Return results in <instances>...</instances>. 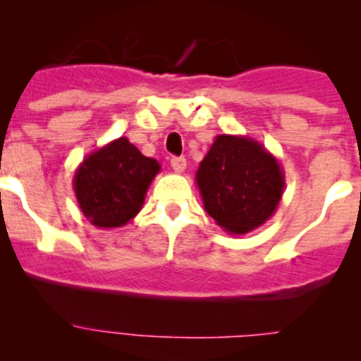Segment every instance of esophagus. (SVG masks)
I'll return each instance as SVG.
<instances>
[{"mask_svg":"<svg viewBox=\"0 0 361 361\" xmlns=\"http://www.w3.org/2000/svg\"><path fill=\"white\" fill-rule=\"evenodd\" d=\"M171 167H173L174 173H183L185 167H187V160H185V157H173L171 159Z\"/></svg>","mask_w":361,"mask_h":361,"instance_id":"1","label":"esophagus"}]
</instances>
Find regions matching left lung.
<instances>
[{"label": "left lung", "instance_id": "1", "mask_svg": "<svg viewBox=\"0 0 361 361\" xmlns=\"http://www.w3.org/2000/svg\"><path fill=\"white\" fill-rule=\"evenodd\" d=\"M206 213L225 232L248 234L278 209L285 173L257 140L218 134L195 173Z\"/></svg>", "mask_w": 361, "mask_h": 361}]
</instances>
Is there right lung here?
<instances>
[{"instance_id": "add662e5", "label": "right lung", "mask_w": 361, "mask_h": 361, "mask_svg": "<svg viewBox=\"0 0 361 361\" xmlns=\"http://www.w3.org/2000/svg\"><path fill=\"white\" fill-rule=\"evenodd\" d=\"M160 164L127 137L113 140L82 160L73 178L83 216L99 228L122 227L143 207Z\"/></svg>"}]
</instances>
